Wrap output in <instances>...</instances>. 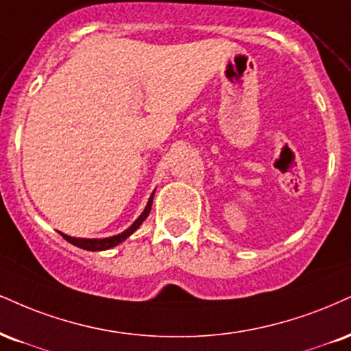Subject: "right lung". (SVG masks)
Here are the masks:
<instances>
[{"instance_id":"right-lung-1","label":"right lung","mask_w":351,"mask_h":351,"mask_svg":"<svg viewBox=\"0 0 351 351\" xmlns=\"http://www.w3.org/2000/svg\"><path fill=\"white\" fill-rule=\"evenodd\" d=\"M154 194H155V191L150 194L149 202H147L145 209H143V213L141 214V216L135 219L134 223L129 227V229H125L124 232H121V234L112 235V237H106V239H80V237H70V235L62 234V232H60V235H62L63 239L66 240V242H70L71 245H75V247L83 248V250H90V252L109 250V248L116 247V245H119L121 242H124L125 239L130 237V235H132L134 232L137 230L138 227H141V223H142L143 221H145L147 217H149L150 209H152V202H154Z\"/></svg>"}]
</instances>
